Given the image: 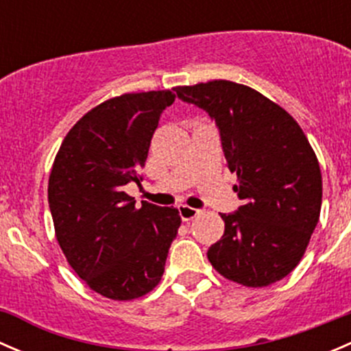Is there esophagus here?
<instances>
[{
	"mask_svg": "<svg viewBox=\"0 0 351 351\" xmlns=\"http://www.w3.org/2000/svg\"><path fill=\"white\" fill-rule=\"evenodd\" d=\"M178 212H180V217H182L183 221H192V219H195L197 215L200 214V210H198V208L189 207V205H180Z\"/></svg>",
	"mask_w": 351,
	"mask_h": 351,
	"instance_id": "1",
	"label": "esophagus"
}]
</instances>
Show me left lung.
Returning <instances> with one entry per match:
<instances>
[{
	"label": "left lung",
	"instance_id": "8db88e82",
	"mask_svg": "<svg viewBox=\"0 0 351 351\" xmlns=\"http://www.w3.org/2000/svg\"><path fill=\"white\" fill-rule=\"evenodd\" d=\"M180 100L219 127L243 205L221 214L224 234L207 251L212 267L244 287L287 277L319 221L323 178L316 154L290 113L256 90L226 80L176 86Z\"/></svg>",
	"mask_w": 351,
	"mask_h": 351
}]
</instances>
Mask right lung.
<instances>
[{"instance_id":"right-lung-1","label":"right lung","mask_w":351,"mask_h":351,"mask_svg":"<svg viewBox=\"0 0 351 351\" xmlns=\"http://www.w3.org/2000/svg\"><path fill=\"white\" fill-rule=\"evenodd\" d=\"M169 90L125 93L81 117L59 147L49 176L56 238L77 277L113 300L146 295L159 284L182 219L123 192L139 183Z\"/></svg>"}]
</instances>
